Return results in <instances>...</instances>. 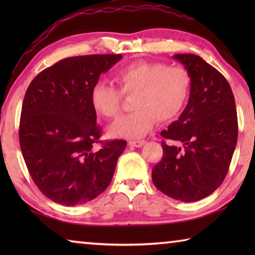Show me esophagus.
<instances>
[{
	"mask_svg": "<svg viewBox=\"0 0 255 255\" xmlns=\"http://www.w3.org/2000/svg\"><path fill=\"white\" fill-rule=\"evenodd\" d=\"M128 144L133 147H141L145 144V140H129Z\"/></svg>",
	"mask_w": 255,
	"mask_h": 255,
	"instance_id": "obj_1",
	"label": "esophagus"
}]
</instances>
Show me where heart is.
I'll use <instances>...</instances> for the list:
<instances>
[{
    "label": "heart",
    "mask_w": 255,
    "mask_h": 255,
    "mask_svg": "<svg viewBox=\"0 0 255 255\" xmlns=\"http://www.w3.org/2000/svg\"><path fill=\"white\" fill-rule=\"evenodd\" d=\"M120 91L106 82H97L91 90V105L99 116L116 119L122 112L123 93L136 94L132 114L118 120L110 131L114 136L139 138L153 128L156 119L166 123L180 115L191 88L189 72L181 66L158 62H136L116 73Z\"/></svg>",
    "instance_id": "b5f03b06"
}]
</instances>
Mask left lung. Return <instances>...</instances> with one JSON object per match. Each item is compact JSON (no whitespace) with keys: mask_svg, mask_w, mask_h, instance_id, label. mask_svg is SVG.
I'll use <instances>...</instances> for the list:
<instances>
[{"mask_svg":"<svg viewBox=\"0 0 255 255\" xmlns=\"http://www.w3.org/2000/svg\"><path fill=\"white\" fill-rule=\"evenodd\" d=\"M191 77L188 105L161 136L163 157L152 170L155 187L175 200L211 195L230 169L239 126L235 99L222 73L193 54H176ZM172 142L178 144H172Z\"/></svg>","mask_w":255,"mask_h":255,"instance_id":"left-lung-1","label":"left lung"}]
</instances>
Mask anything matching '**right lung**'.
I'll return each mask as SVG.
<instances>
[{
  "mask_svg": "<svg viewBox=\"0 0 255 255\" xmlns=\"http://www.w3.org/2000/svg\"><path fill=\"white\" fill-rule=\"evenodd\" d=\"M122 58L106 54L62 59L34 77L24 94L21 152L33 182L56 204H85L111 182L127 141L100 140L91 90Z\"/></svg>",
  "mask_w": 255,
  "mask_h": 255,
  "instance_id": "add662e5",
  "label": "right lung"
}]
</instances>
